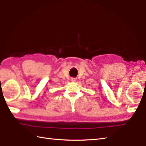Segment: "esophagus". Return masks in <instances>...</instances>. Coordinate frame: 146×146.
Instances as JSON below:
<instances>
[{
    "mask_svg": "<svg viewBox=\"0 0 146 146\" xmlns=\"http://www.w3.org/2000/svg\"><path fill=\"white\" fill-rule=\"evenodd\" d=\"M70 81H71V82H73V83L76 82L77 79H76V78H70Z\"/></svg>",
    "mask_w": 146,
    "mask_h": 146,
    "instance_id": "1",
    "label": "esophagus"
}]
</instances>
